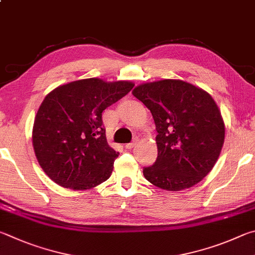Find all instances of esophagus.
<instances>
[{
  "label": "esophagus",
  "mask_w": 255,
  "mask_h": 255,
  "mask_svg": "<svg viewBox=\"0 0 255 255\" xmlns=\"http://www.w3.org/2000/svg\"><path fill=\"white\" fill-rule=\"evenodd\" d=\"M136 144V140H134L133 142H131V143H128V144H125V148L127 149H132L133 146H134Z\"/></svg>",
  "instance_id": "34e87169"
}]
</instances>
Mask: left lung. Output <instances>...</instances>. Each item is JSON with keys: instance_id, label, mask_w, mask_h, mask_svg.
I'll use <instances>...</instances> for the list:
<instances>
[{"instance_id": "1", "label": "left lung", "mask_w": 255, "mask_h": 255, "mask_svg": "<svg viewBox=\"0 0 255 255\" xmlns=\"http://www.w3.org/2000/svg\"><path fill=\"white\" fill-rule=\"evenodd\" d=\"M150 110L158 135V157L143 168L145 179L178 191L198 184L220 157L225 125L215 101L189 83L163 79L132 92Z\"/></svg>"}]
</instances>
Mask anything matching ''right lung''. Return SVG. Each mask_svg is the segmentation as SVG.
<instances>
[{
  "label": "right lung",
  "instance_id": "right-lung-1",
  "mask_svg": "<svg viewBox=\"0 0 255 255\" xmlns=\"http://www.w3.org/2000/svg\"><path fill=\"white\" fill-rule=\"evenodd\" d=\"M125 80L87 78L57 87L35 115L32 143L46 175L74 190L91 189L107 180L119 152L106 141L102 113L131 91Z\"/></svg>",
  "mask_w": 255,
  "mask_h": 255
}]
</instances>
